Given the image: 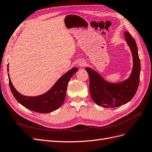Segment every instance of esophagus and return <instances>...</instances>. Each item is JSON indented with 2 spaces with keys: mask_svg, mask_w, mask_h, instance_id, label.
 Returning a JSON list of instances; mask_svg holds the SVG:
<instances>
[{
  "mask_svg": "<svg viewBox=\"0 0 152 152\" xmlns=\"http://www.w3.org/2000/svg\"><path fill=\"white\" fill-rule=\"evenodd\" d=\"M86 65V61L83 60V59H81V60H79V61L78 62V65H79L80 67H82Z\"/></svg>",
  "mask_w": 152,
  "mask_h": 152,
  "instance_id": "1",
  "label": "esophagus"
}]
</instances>
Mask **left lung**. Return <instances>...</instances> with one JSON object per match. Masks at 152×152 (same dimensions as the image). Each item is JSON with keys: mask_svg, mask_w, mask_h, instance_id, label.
I'll return each mask as SVG.
<instances>
[{"mask_svg": "<svg viewBox=\"0 0 152 152\" xmlns=\"http://www.w3.org/2000/svg\"><path fill=\"white\" fill-rule=\"evenodd\" d=\"M124 36L130 48L133 62L131 73L127 79L117 83L110 82L93 68H86L89 77L91 98L96 104L104 108L117 107L126 104L134 97L138 87L141 65L137 45L128 31H124Z\"/></svg>", "mask_w": 152, "mask_h": 152, "instance_id": "8db88e82", "label": "left lung"}]
</instances>
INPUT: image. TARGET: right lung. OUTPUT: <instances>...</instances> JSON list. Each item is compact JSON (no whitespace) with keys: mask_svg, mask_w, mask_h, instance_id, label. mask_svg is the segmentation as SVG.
I'll list each match as a JSON object with an SVG mask.
<instances>
[{"mask_svg":"<svg viewBox=\"0 0 152 152\" xmlns=\"http://www.w3.org/2000/svg\"><path fill=\"white\" fill-rule=\"evenodd\" d=\"M79 70L77 67L72 68L56 81L46 93L37 96H24L20 93L13 86L8 73L10 89L16 99L27 109L35 112L48 113L58 109L65 99L67 86L71 77ZM9 72V64L7 65Z\"/></svg>","mask_w":152,"mask_h":152,"instance_id":"1","label":"right lung"}]
</instances>
